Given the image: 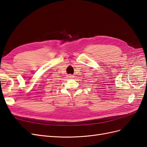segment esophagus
<instances>
[{"mask_svg":"<svg viewBox=\"0 0 147 147\" xmlns=\"http://www.w3.org/2000/svg\"><path fill=\"white\" fill-rule=\"evenodd\" d=\"M68 77H69L70 78H74V75H71V74H69V75H68Z\"/></svg>","mask_w":147,"mask_h":147,"instance_id":"1","label":"esophagus"}]
</instances>
